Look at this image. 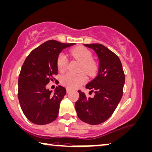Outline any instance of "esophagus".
Instances as JSON below:
<instances>
[{
    "label": "esophagus",
    "mask_w": 152,
    "mask_h": 152,
    "mask_svg": "<svg viewBox=\"0 0 152 152\" xmlns=\"http://www.w3.org/2000/svg\"><path fill=\"white\" fill-rule=\"evenodd\" d=\"M71 91H72V90H71V89H67V93H68V94H69V93H70V92H71Z\"/></svg>",
    "instance_id": "obj_1"
}]
</instances>
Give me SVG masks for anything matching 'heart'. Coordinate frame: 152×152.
Segmentation results:
<instances>
[{"mask_svg": "<svg viewBox=\"0 0 152 152\" xmlns=\"http://www.w3.org/2000/svg\"><path fill=\"white\" fill-rule=\"evenodd\" d=\"M72 55L81 63L80 70L89 75H92L95 71V65L92 61V55L87 49L80 48L72 51ZM68 59L64 54L59 55L57 60V65L60 72H64L67 69ZM61 83L68 88H76L87 81V77L84 74H73L67 73L61 77Z\"/></svg>", "mask_w": 152, "mask_h": 152, "instance_id": "obj_1", "label": "heart"}]
</instances>
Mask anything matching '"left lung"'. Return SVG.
<instances>
[{"instance_id": "obj_1", "label": "left lung", "mask_w": 152, "mask_h": 152, "mask_svg": "<svg viewBox=\"0 0 152 152\" xmlns=\"http://www.w3.org/2000/svg\"><path fill=\"white\" fill-rule=\"evenodd\" d=\"M94 50L98 59V75L86 85L93 98L78 90L75 103L77 116L89 125H98L112 116L123 96L125 74L119 58L101 44H84Z\"/></svg>"}]
</instances>
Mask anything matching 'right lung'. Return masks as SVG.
I'll list each match as a JSON object with an SVG mask.
<instances>
[{
  "label": "right lung",
  "mask_w": 152,
  "mask_h": 152,
  "mask_svg": "<svg viewBox=\"0 0 152 152\" xmlns=\"http://www.w3.org/2000/svg\"><path fill=\"white\" fill-rule=\"evenodd\" d=\"M74 45L48 40L25 59L18 77V97L23 114L31 123L42 125L56 119L66 89L58 85L52 93L46 85L58 74L60 53Z\"/></svg>",
  "instance_id": "1"
}]
</instances>
